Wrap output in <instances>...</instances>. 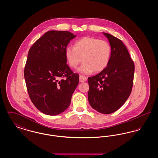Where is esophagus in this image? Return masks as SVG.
Listing matches in <instances>:
<instances>
[{"instance_id":"esophagus-1","label":"esophagus","mask_w":158,"mask_h":158,"mask_svg":"<svg viewBox=\"0 0 158 158\" xmlns=\"http://www.w3.org/2000/svg\"><path fill=\"white\" fill-rule=\"evenodd\" d=\"M87 81V77L83 75L79 76V81L80 82H85Z\"/></svg>"}]
</instances>
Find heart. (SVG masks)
Here are the masks:
<instances>
[{
  "mask_svg": "<svg viewBox=\"0 0 158 158\" xmlns=\"http://www.w3.org/2000/svg\"><path fill=\"white\" fill-rule=\"evenodd\" d=\"M111 54L112 48L108 41L90 37L76 41L74 47H68L64 51L70 67L76 68L82 60L84 61L77 69V72L83 74H89L94 71L100 72L104 70L111 60Z\"/></svg>",
  "mask_w": 158,
  "mask_h": 158,
  "instance_id": "b5f03b06",
  "label": "heart"
}]
</instances>
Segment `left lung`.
<instances>
[{"label":"left lung","mask_w":158,"mask_h":158,"mask_svg":"<svg viewBox=\"0 0 158 158\" xmlns=\"http://www.w3.org/2000/svg\"><path fill=\"white\" fill-rule=\"evenodd\" d=\"M112 48L107 67L98 75L88 77V101L98 112L110 114L118 110L129 97L135 73V64L123 43L103 32Z\"/></svg>","instance_id":"obj_1"}]
</instances>
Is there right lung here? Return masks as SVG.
I'll return each mask as SVG.
<instances>
[{
	"label": "right lung",
	"instance_id": "add662e5",
	"mask_svg": "<svg viewBox=\"0 0 158 158\" xmlns=\"http://www.w3.org/2000/svg\"><path fill=\"white\" fill-rule=\"evenodd\" d=\"M76 37L67 31H50L29 50L24 69L27 90L34 105L46 115L66 110L78 85L79 75L69 67L64 55L70 41Z\"/></svg>",
	"mask_w": 158,
	"mask_h": 158
}]
</instances>
